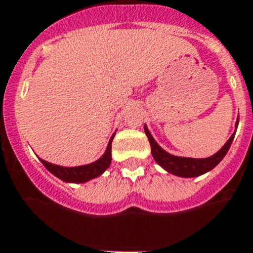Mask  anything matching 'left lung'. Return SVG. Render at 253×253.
<instances>
[{
	"mask_svg": "<svg viewBox=\"0 0 253 253\" xmlns=\"http://www.w3.org/2000/svg\"><path fill=\"white\" fill-rule=\"evenodd\" d=\"M239 116L237 117L236 121V131L238 127ZM145 133L148 136L149 142L151 146V155H153L154 160L159 164L164 170H167L170 174H174L177 177H182V178H192V177H199L205 173L210 172L211 169L220 163L223 158L225 157V154L229 150L230 145H232L236 131L232 133L228 141L223 145V148L219 151L208 158H187V157H178V155H173V154L168 153L164 150L153 137V135L149 131L148 126L144 125Z\"/></svg>",
	"mask_w": 253,
	"mask_h": 253,
	"instance_id": "obj_1",
	"label": "left lung"
}]
</instances>
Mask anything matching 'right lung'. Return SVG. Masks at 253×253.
I'll return each instance as SVG.
<instances>
[{"mask_svg": "<svg viewBox=\"0 0 253 253\" xmlns=\"http://www.w3.org/2000/svg\"><path fill=\"white\" fill-rule=\"evenodd\" d=\"M114 135H116V132L111 136L107 149H105L102 157L90 164L78 167H62L49 163V162L41 159V158L39 159H41L42 164L61 181L66 182V183H85V182H89L102 175L108 169L112 162V141H113Z\"/></svg>", "mask_w": 253, "mask_h": 253, "instance_id": "right-lung-1", "label": "right lung"}]
</instances>
